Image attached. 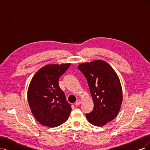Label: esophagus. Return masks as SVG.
<instances>
[{"instance_id":"1","label":"esophagus","mask_w":150,"mask_h":150,"mask_svg":"<svg viewBox=\"0 0 150 150\" xmlns=\"http://www.w3.org/2000/svg\"><path fill=\"white\" fill-rule=\"evenodd\" d=\"M80 104H81V101L80 100V99H78V100H77L76 101V103H75V106H80Z\"/></svg>"}]
</instances>
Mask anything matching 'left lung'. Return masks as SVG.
Segmentation results:
<instances>
[{
	"label": "left lung",
	"mask_w": 150,
	"mask_h": 150,
	"mask_svg": "<svg viewBox=\"0 0 150 150\" xmlns=\"http://www.w3.org/2000/svg\"><path fill=\"white\" fill-rule=\"evenodd\" d=\"M86 79L94 108L86 114L89 122L103 127L114 120L120 111L123 100L120 79L113 68L103 60H95L79 65Z\"/></svg>",
	"instance_id": "8db88e82"
}]
</instances>
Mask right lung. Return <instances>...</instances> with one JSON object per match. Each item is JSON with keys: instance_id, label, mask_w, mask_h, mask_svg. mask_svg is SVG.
Here are the masks:
<instances>
[{"instance_id": "1", "label": "right lung", "mask_w": 150, "mask_h": 150, "mask_svg": "<svg viewBox=\"0 0 150 150\" xmlns=\"http://www.w3.org/2000/svg\"><path fill=\"white\" fill-rule=\"evenodd\" d=\"M70 64L44 66L30 83L27 92L30 108L38 122L44 126H59L69 117L71 108L65 101L64 93L59 85V80Z\"/></svg>"}]
</instances>
